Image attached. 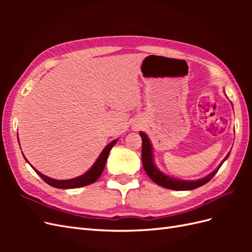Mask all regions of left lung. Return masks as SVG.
I'll use <instances>...</instances> for the list:
<instances>
[{"instance_id": "8db88e82", "label": "left lung", "mask_w": 252, "mask_h": 252, "mask_svg": "<svg viewBox=\"0 0 252 252\" xmlns=\"http://www.w3.org/2000/svg\"><path fill=\"white\" fill-rule=\"evenodd\" d=\"M140 135H141L142 142H143L142 163H143L144 170L146 171L148 177L152 181H154L156 184H158V186L165 187V188L172 189V190H192V189H195L197 187H201V186L205 185L206 183H208L213 177H215L216 173L220 169V167L223 165V163L226 161L228 157H229V155H230V152H228L225 158L222 162H220V164L217 167V168L212 172H210L208 175H206V177L199 179V180H194V181L181 180V179L170 177V175H168V174H165L164 172H162L158 168L156 163H155V159H154V149H152V144L148 138V135L143 131L140 132Z\"/></svg>"}]
</instances>
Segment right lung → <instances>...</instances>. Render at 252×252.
<instances>
[{
    "label": "right lung",
    "instance_id": "right-lung-1",
    "mask_svg": "<svg viewBox=\"0 0 252 252\" xmlns=\"http://www.w3.org/2000/svg\"><path fill=\"white\" fill-rule=\"evenodd\" d=\"M118 139L113 140L112 142H110L107 146H106L103 151L101 152V155L98 156V158H96V161L94 162V164L91 166V168L89 170H87L85 173L80 175V177L73 178V179H69V180H56V179H51L47 175H45L43 173H41L40 171H37L34 167L32 168L34 169V171L40 175V177L47 183L48 185L55 187V188H60V189H73V188H79V187H83L86 186L89 184H93L94 183L98 178L101 177V174L104 170V167L106 164V161H107V158L109 155V151L111 150V148L116 145ZM24 156V155H23ZM25 158V157H24ZM26 159V158H25ZM26 162L29 164V162L26 159Z\"/></svg>",
    "mask_w": 252,
    "mask_h": 252
}]
</instances>
